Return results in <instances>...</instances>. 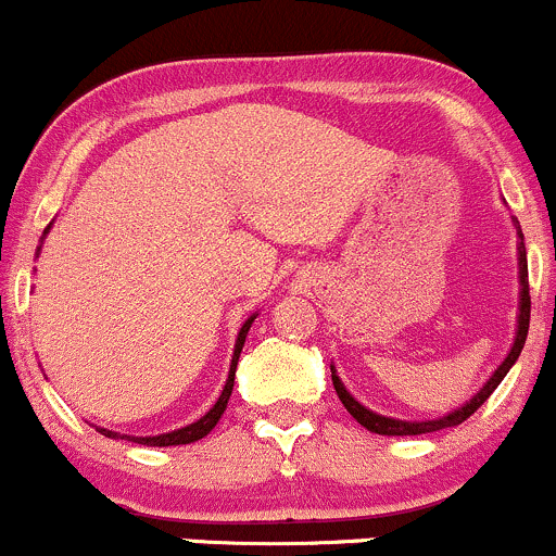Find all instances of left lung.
<instances>
[{
  "label": "left lung",
  "instance_id": "1",
  "mask_svg": "<svg viewBox=\"0 0 556 556\" xmlns=\"http://www.w3.org/2000/svg\"><path fill=\"white\" fill-rule=\"evenodd\" d=\"M515 229H518V266H520V305H518V331H515V342L513 348H509L507 358L502 361V366L496 368L494 374H491V379L483 384L478 392L470 397L465 405L457 407V410L446 413L442 418H433V420H400V418H387V416H379V413L368 410V407H363L358 400L353 397V394L348 392L342 384V379L337 376L334 366H331V381H334V389H337V397L342 400V405L348 407V413L358 420L361 426H366L368 431L374 433H381V437H418V433H431V431H442V429H452V426H460L463 420H468L478 407L483 405L491 397V392H494L496 387L502 384V379L507 376L509 368L515 366V361H518V355L522 353V344H526V337H528V324H531V295H528V258H526V242H522V232L518 227V222H515Z\"/></svg>",
  "mask_w": 556,
  "mask_h": 556
}]
</instances>
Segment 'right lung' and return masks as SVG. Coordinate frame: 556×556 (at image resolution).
<instances>
[{"label": "right lung", "instance_id": "obj_1", "mask_svg": "<svg viewBox=\"0 0 556 556\" xmlns=\"http://www.w3.org/2000/svg\"><path fill=\"white\" fill-rule=\"evenodd\" d=\"M49 232V227L43 229V235ZM258 314H253L248 318L245 324H242L240 331H238V340H235V353H232V363H229V376H227V384L222 389L219 400L214 402L212 410L206 413V416H201L195 420V424L185 426V429H177V431H169V433H159V437H127V442H136V444H146V446H175V444H190V442H198V439L206 437L208 431L214 429L216 424H219L222 413L227 410V402H229V394H232V387H235V368H238V358L242 353V344H245V337H248V329H251V324L256 321ZM99 433H104V437H112V439H125L119 437V433L114 431H106V429H99Z\"/></svg>", "mask_w": 556, "mask_h": 556}]
</instances>
